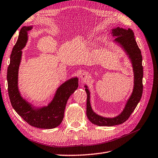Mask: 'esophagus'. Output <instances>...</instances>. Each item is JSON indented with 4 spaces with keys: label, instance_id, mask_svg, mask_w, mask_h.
Returning a JSON list of instances; mask_svg holds the SVG:
<instances>
[{
    "label": "esophagus",
    "instance_id": "1",
    "mask_svg": "<svg viewBox=\"0 0 158 158\" xmlns=\"http://www.w3.org/2000/svg\"><path fill=\"white\" fill-rule=\"evenodd\" d=\"M80 78L82 81L87 80L88 78H89V74L88 73H87V72H84V73L80 75Z\"/></svg>",
    "mask_w": 158,
    "mask_h": 158
}]
</instances>
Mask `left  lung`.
<instances>
[{"label":"left lung","instance_id":"obj_1","mask_svg":"<svg viewBox=\"0 0 158 158\" xmlns=\"http://www.w3.org/2000/svg\"><path fill=\"white\" fill-rule=\"evenodd\" d=\"M112 33L113 36L117 37L114 41L118 42L123 47L131 60L135 74V85L133 92L124 111L121 114L114 118H104L98 115L92 111L89 102V92L85 85V90L87 94L86 115L91 123L98 126L111 127L125 123L130 117L139 103L143 92L142 56L141 51L135 38L134 32L130 28L123 29L118 27L116 29L113 30Z\"/></svg>","mask_w":158,"mask_h":158}]
</instances>
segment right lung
Returning a JSON list of instances; mask_svg holds the SVG:
<instances>
[{
  "mask_svg": "<svg viewBox=\"0 0 158 158\" xmlns=\"http://www.w3.org/2000/svg\"><path fill=\"white\" fill-rule=\"evenodd\" d=\"M31 27H23L10 55L7 70L8 92L12 106L23 120L32 127L50 129L58 127L64 117V109L70 95L78 88V78L70 79L57 89L53 100L47 107L35 109L23 99L18 88V74L22 56V49L27 40V32Z\"/></svg>",
  "mask_w": 158,
  "mask_h": 158,
  "instance_id": "obj_1",
  "label": "right lung"
}]
</instances>
